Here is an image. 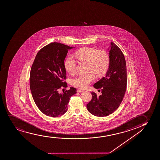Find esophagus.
<instances>
[{
	"instance_id": "34e87169",
	"label": "esophagus",
	"mask_w": 160,
	"mask_h": 160,
	"mask_svg": "<svg viewBox=\"0 0 160 160\" xmlns=\"http://www.w3.org/2000/svg\"><path fill=\"white\" fill-rule=\"evenodd\" d=\"M83 92H84V91L82 90V89H77V92H78V93H82Z\"/></svg>"
}]
</instances>
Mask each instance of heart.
Listing matches in <instances>:
<instances>
[{"instance_id": "obj_1", "label": "heart", "mask_w": 160, "mask_h": 160, "mask_svg": "<svg viewBox=\"0 0 160 160\" xmlns=\"http://www.w3.org/2000/svg\"><path fill=\"white\" fill-rule=\"evenodd\" d=\"M75 58L81 62L88 63V71L92 72L86 75L78 76L73 80V84L80 88H86L95 79L94 73L97 77H101L106 73L109 65V55L107 52L94 48H83L74 53ZM76 61L69 56L65 61L64 67L67 73L73 75L75 72Z\"/></svg>"}]
</instances>
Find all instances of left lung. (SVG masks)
Returning a JSON list of instances; mask_svg holds the SVG:
<instances>
[{"mask_svg": "<svg viewBox=\"0 0 160 160\" xmlns=\"http://www.w3.org/2000/svg\"><path fill=\"white\" fill-rule=\"evenodd\" d=\"M109 48L108 71L105 77L93 85L95 88L101 89L102 94L98 95L91 92L92 99L87 105L89 112L97 117H106L116 111L126 91V62L124 55L114 42H111Z\"/></svg>", "mask_w": 160, "mask_h": 160, "instance_id": "1", "label": "left lung"}]
</instances>
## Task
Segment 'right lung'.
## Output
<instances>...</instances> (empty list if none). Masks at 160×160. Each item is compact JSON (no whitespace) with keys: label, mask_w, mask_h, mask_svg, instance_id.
<instances>
[{"label":"right lung","mask_w":160,"mask_h":160,"mask_svg":"<svg viewBox=\"0 0 160 160\" xmlns=\"http://www.w3.org/2000/svg\"><path fill=\"white\" fill-rule=\"evenodd\" d=\"M72 48L59 42H52L38 52L30 72V86L32 95L38 108L51 117L64 114L68 103L77 89L59 93L61 87H67L64 60Z\"/></svg>","instance_id":"obj_1"}]
</instances>
